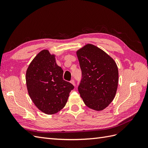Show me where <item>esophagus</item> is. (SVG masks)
Wrapping results in <instances>:
<instances>
[{
    "instance_id": "obj_1",
    "label": "esophagus",
    "mask_w": 148,
    "mask_h": 148,
    "mask_svg": "<svg viewBox=\"0 0 148 148\" xmlns=\"http://www.w3.org/2000/svg\"><path fill=\"white\" fill-rule=\"evenodd\" d=\"M70 83L72 84L73 86H75V80L74 79H71L70 81Z\"/></svg>"
}]
</instances>
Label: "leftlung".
<instances>
[{
  "instance_id": "left-lung-1",
  "label": "left lung",
  "mask_w": 148,
  "mask_h": 148,
  "mask_svg": "<svg viewBox=\"0 0 148 148\" xmlns=\"http://www.w3.org/2000/svg\"><path fill=\"white\" fill-rule=\"evenodd\" d=\"M82 79L78 91L85 105L97 111L104 110L114 100L119 83L114 60L100 48L88 44L77 51Z\"/></svg>"
}]
</instances>
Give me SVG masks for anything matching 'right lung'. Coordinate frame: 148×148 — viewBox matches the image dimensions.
<instances>
[{
    "label": "right lung",
    "instance_id": "obj_1",
    "mask_svg": "<svg viewBox=\"0 0 148 148\" xmlns=\"http://www.w3.org/2000/svg\"><path fill=\"white\" fill-rule=\"evenodd\" d=\"M64 71L56 64L54 54L41 51L31 61L26 82L31 100L39 110L48 115L62 109L73 85L63 79Z\"/></svg>",
    "mask_w": 148,
    "mask_h": 148
}]
</instances>
